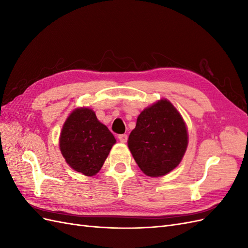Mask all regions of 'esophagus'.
<instances>
[{"label": "esophagus", "mask_w": 248, "mask_h": 248, "mask_svg": "<svg viewBox=\"0 0 248 248\" xmlns=\"http://www.w3.org/2000/svg\"><path fill=\"white\" fill-rule=\"evenodd\" d=\"M118 139L121 142H126L127 140H128V136H127V134H125V133L124 134H119Z\"/></svg>", "instance_id": "obj_1"}]
</instances>
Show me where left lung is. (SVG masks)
<instances>
[{
	"mask_svg": "<svg viewBox=\"0 0 248 248\" xmlns=\"http://www.w3.org/2000/svg\"><path fill=\"white\" fill-rule=\"evenodd\" d=\"M188 144L185 123L167 99L142 110L128 138V147L144 174L160 177L181 161Z\"/></svg>",
	"mask_w": 248,
	"mask_h": 248,
	"instance_id": "8db88e82",
	"label": "left lung"
}]
</instances>
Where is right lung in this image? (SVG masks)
I'll return each mask as SVG.
<instances>
[{
	"mask_svg": "<svg viewBox=\"0 0 248 248\" xmlns=\"http://www.w3.org/2000/svg\"><path fill=\"white\" fill-rule=\"evenodd\" d=\"M115 137L87 108L73 110L63 126L60 150L66 162L86 176L97 174L103 166Z\"/></svg>",
	"mask_w": 248,
	"mask_h": 248,
	"instance_id": "right-lung-1",
	"label": "right lung"
}]
</instances>
